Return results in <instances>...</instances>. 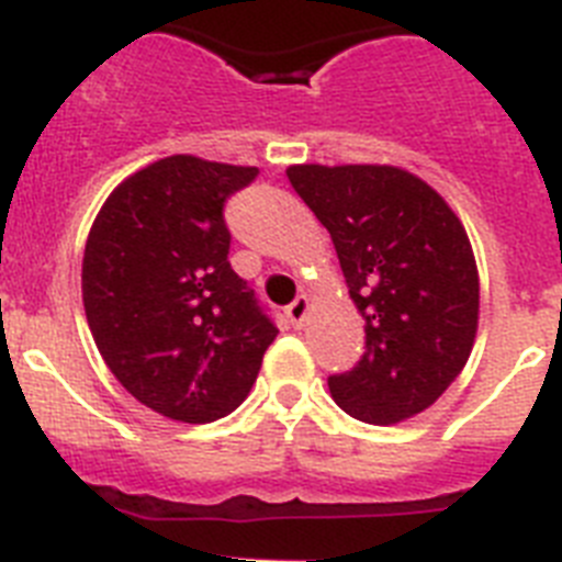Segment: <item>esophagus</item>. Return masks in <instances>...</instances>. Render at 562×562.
<instances>
[{"mask_svg":"<svg viewBox=\"0 0 562 562\" xmlns=\"http://www.w3.org/2000/svg\"><path fill=\"white\" fill-rule=\"evenodd\" d=\"M306 315H310V299L306 295H301V299H295L286 306V318H290L292 327H304Z\"/></svg>","mask_w":562,"mask_h":562,"instance_id":"34e87169","label":"esophagus"}]
</instances>
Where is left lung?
Masks as SVG:
<instances>
[{
  "label": "left lung",
  "instance_id": "1",
  "mask_svg": "<svg viewBox=\"0 0 562 562\" xmlns=\"http://www.w3.org/2000/svg\"><path fill=\"white\" fill-rule=\"evenodd\" d=\"M338 252L367 352L329 378L340 409L395 426L429 409L472 355L481 278L458 213L435 187L395 165H292Z\"/></svg>",
  "mask_w": 562,
  "mask_h": 562
}]
</instances>
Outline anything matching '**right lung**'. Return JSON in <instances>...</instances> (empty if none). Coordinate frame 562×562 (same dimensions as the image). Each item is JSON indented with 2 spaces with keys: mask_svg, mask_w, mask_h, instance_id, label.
I'll list each match as a JSON object with an SVG mask.
<instances>
[{
  "mask_svg": "<svg viewBox=\"0 0 562 562\" xmlns=\"http://www.w3.org/2000/svg\"><path fill=\"white\" fill-rule=\"evenodd\" d=\"M258 167L167 156L108 195L85 244L81 301L138 404L210 424L244 404L278 329L227 261L222 207Z\"/></svg>",
  "mask_w": 562,
  "mask_h": 562,
  "instance_id": "right-lung-1",
  "label": "right lung"
}]
</instances>
